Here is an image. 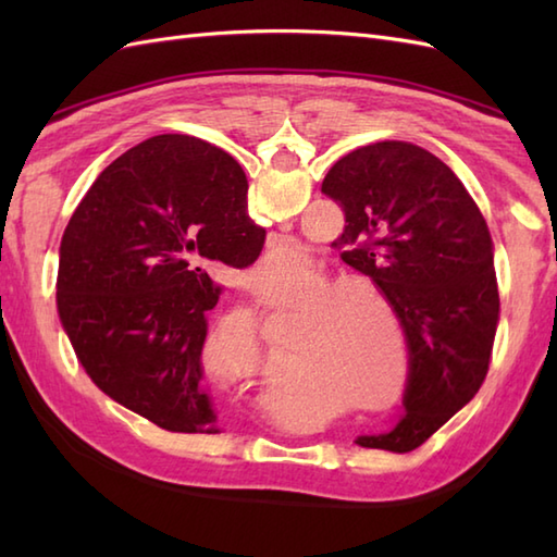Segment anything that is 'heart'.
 I'll return each mask as SVG.
<instances>
[{
  "label": "heart",
  "instance_id": "1",
  "mask_svg": "<svg viewBox=\"0 0 557 557\" xmlns=\"http://www.w3.org/2000/svg\"><path fill=\"white\" fill-rule=\"evenodd\" d=\"M285 268V258H268L263 265V294L265 301L275 299V287L270 280ZM354 297H369L373 301H385L371 287H337L327 294L321 309L306 313V337L297 349V359L306 363L315 377L333 383L351 399H359L366 411H387L399 405L405 397L409 381V351L405 342H393L377 325L371 326L369 306L351 301ZM398 363V375L394 363ZM396 383L392 382V375ZM394 389L386 393L388 383Z\"/></svg>",
  "mask_w": 557,
  "mask_h": 557
}]
</instances>
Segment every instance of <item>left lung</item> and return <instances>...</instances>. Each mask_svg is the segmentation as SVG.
<instances>
[{"instance_id":"8db88e82","label":"left lung","mask_w":557,"mask_h":557,"mask_svg":"<svg viewBox=\"0 0 557 557\" xmlns=\"http://www.w3.org/2000/svg\"><path fill=\"white\" fill-rule=\"evenodd\" d=\"M321 191L345 212L342 258L385 294L409 345L405 419L357 443L409 453L486 381L500 321L488 224L457 174L407 140L347 152Z\"/></svg>"}]
</instances>
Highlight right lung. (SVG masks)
<instances>
[{"mask_svg": "<svg viewBox=\"0 0 557 557\" xmlns=\"http://www.w3.org/2000/svg\"><path fill=\"white\" fill-rule=\"evenodd\" d=\"M246 191L230 152L162 134L104 168L64 230L57 311L76 359L104 395L164 431H222L200 351L222 294L210 272L263 251Z\"/></svg>", "mask_w": 557, "mask_h": 557, "instance_id": "add662e5", "label": "right lung"}]
</instances>
